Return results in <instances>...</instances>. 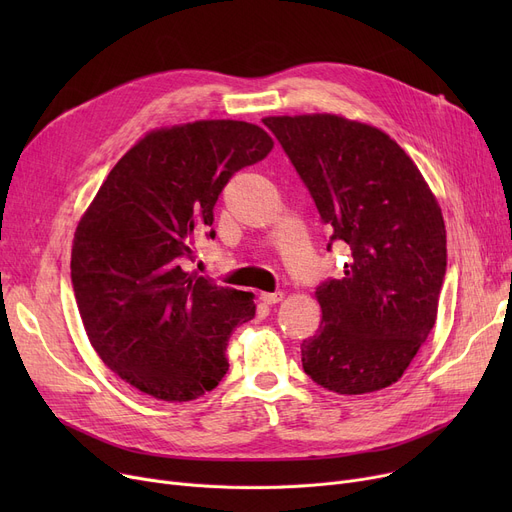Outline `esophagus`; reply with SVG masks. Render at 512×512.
I'll use <instances>...</instances> for the list:
<instances>
[{"mask_svg": "<svg viewBox=\"0 0 512 512\" xmlns=\"http://www.w3.org/2000/svg\"><path fill=\"white\" fill-rule=\"evenodd\" d=\"M259 299H261L265 305H276V303H280V301L284 299V294H282V292H261Z\"/></svg>", "mask_w": 512, "mask_h": 512, "instance_id": "34e87169", "label": "esophagus"}]
</instances>
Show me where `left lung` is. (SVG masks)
I'll return each instance as SVG.
<instances>
[{
	"mask_svg": "<svg viewBox=\"0 0 512 512\" xmlns=\"http://www.w3.org/2000/svg\"><path fill=\"white\" fill-rule=\"evenodd\" d=\"M332 240L351 247L344 278L315 290L317 334L303 369L338 394L392 386L438 317L446 228L436 195L388 134L338 114L267 116Z\"/></svg>",
	"mask_w": 512,
	"mask_h": 512,
	"instance_id": "left-lung-1",
	"label": "left lung"
}]
</instances>
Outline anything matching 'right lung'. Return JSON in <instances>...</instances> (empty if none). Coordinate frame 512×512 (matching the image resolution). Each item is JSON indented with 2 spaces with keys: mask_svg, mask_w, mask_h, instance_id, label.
Listing matches in <instances>:
<instances>
[{
  "mask_svg": "<svg viewBox=\"0 0 512 512\" xmlns=\"http://www.w3.org/2000/svg\"><path fill=\"white\" fill-rule=\"evenodd\" d=\"M274 149L261 126L197 120L149 130L107 174L72 242V286L91 346L120 380L188 402L222 382L253 292L180 267L234 172ZM213 238L215 232L211 230Z\"/></svg>",
  "mask_w": 512,
  "mask_h": 512,
  "instance_id": "obj_1",
  "label": "right lung"
}]
</instances>
